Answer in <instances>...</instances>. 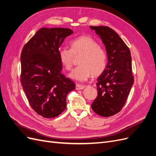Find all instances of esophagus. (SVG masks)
Instances as JSON below:
<instances>
[{
  "instance_id": "1",
  "label": "esophagus",
  "mask_w": 156,
  "mask_h": 156,
  "mask_svg": "<svg viewBox=\"0 0 156 156\" xmlns=\"http://www.w3.org/2000/svg\"><path fill=\"white\" fill-rule=\"evenodd\" d=\"M84 88H85V86L83 85V84H76V87H75V89H76V90H83Z\"/></svg>"
}]
</instances>
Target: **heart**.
I'll return each mask as SVG.
<instances>
[{
    "label": "heart",
    "mask_w": 156,
    "mask_h": 156,
    "mask_svg": "<svg viewBox=\"0 0 156 156\" xmlns=\"http://www.w3.org/2000/svg\"><path fill=\"white\" fill-rule=\"evenodd\" d=\"M71 49L60 48L58 55L64 68L69 70L73 64V55H82L78 64L79 66L72 70L69 77L79 81H85L91 76L100 75L107 64L105 51L98 43L90 36H81L70 42Z\"/></svg>",
    "instance_id": "obj_1"
}]
</instances>
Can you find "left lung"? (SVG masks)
I'll use <instances>...</instances> for the list:
<instances>
[{"instance_id":"left-lung-1","label":"left lung","mask_w":156,"mask_h":156,"mask_svg":"<svg viewBox=\"0 0 156 156\" xmlns=\"http://www.w3.org/2000/svg\"><path fill=\"white\" fill-rule=\"evenodd\" d=\"M105 47L107 64L97 79L98 96L92 110L104 117L115 115L124 107L134 83L129 49L115 30L108 27H90Z\"/></svg>"}]
</instances>
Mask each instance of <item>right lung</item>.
<instances>
[{"label":"right lung","mask_w":156,"mask_h":156,"mask_svg":"<svg viewBox=\"0 0 156 156\" xmlns=\"http://www.w3.org/2000/svg\"><path fill=\"white\" fill-rule=\"evenodd\" d=\"M73 31L65 28H41L25 45L21 55V83L31 107L46 119L60 115L75 83L61 73L58 51Z\"/></svg>","instance_id":"right-lung-1"}]
</instances>
